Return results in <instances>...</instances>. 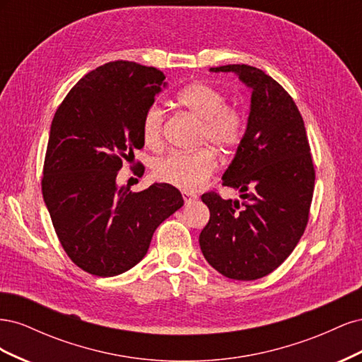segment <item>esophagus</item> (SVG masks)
<instances>
[{
    "label": "esophagus",
    "instance_id": "esophagus-1",
    "mask_svg": "<svg viewBox=\"0 0 362 362\" xmlns=\"http://www.w3.org/2000/svg\"><path fill=\"white\" fill-rule=\"evenodd\" d=\"M182 198H184V201L185 202H190V201H193V199H196V194H193V193H190V192H182Z\"/></svg>",
    "mask_w": 362,
    "mask_h": 362
}]
</instances>
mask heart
<instances>
[{
  "label": "heart",
  "mask_w": 362,
  "mask_h": 362,
  "mask_svg": "<svg viewBox=\"0 0 362 362\" xmlns=\"http://www.w3.org/2000/svg\"><path fill=\"white\" fill-rule=\"evenodd\" d=\"M177 104L199 120L196 145H211L222 154H231L245 134V116L234 105L226 104V96L217 87L196 81L177 93ZM163 108L152 104L141 120V139L145 145L157 149L163 144ZM217 169V157L210 148L192 152H172L154 166L156 178L164 184L190 192L211 177Z\"/></svg>",
  "instance_id": "1"
}]
</instances>
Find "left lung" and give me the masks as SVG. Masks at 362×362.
Returning a JSON list of instances; mask_svg holds the SVG:
<instances>
[{
	"label": "left lung",
	"instance_id": "8db88e82",
	"mask_svg": "<svg viewBox=\"0 0 362 362\" xmlns=\"http://www.w3.org/2000/svg\"><path fill=\"white\" fill-rule=\"evenodd\" d=\"M252 89L246 133L223 173L243 202L210 192V221L201 231L205 259L223 276L254 281L278 269L308 223L315 170L303 119L284 87L258 68L226 64Z\"/></svg>",
	"mask_w": 362,
	"mask_h": 362
}]
</instances>
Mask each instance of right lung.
Here are the masks:
<instances>
[{
    "mask_svg": "<svg viewBox=\"0 0 362 362\" xmlns=\"http://www.w3.org/2000/svg\"><path fill=\"white\" fill-rule=\"evenodd\" d=\"M164 74L134 62L105 63L86 74L54 115L43 163L42 194L74 264L116 276L146 255L158 225L182 206L178 189L117 187L122 160L145 145L144 115Z\"/></svg>",
    "mask_w": 362,
    "mask_h": 362,
    "instance_id": "1",
    "label": "right lung"
}]
</instances>
